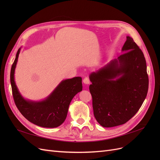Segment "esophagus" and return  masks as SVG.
<instances>
[{
  "instance_id": "esophagus-1",
  "label": "esophagus",
  "mask_w": 160,
  "mask_h": 160,
  "mask_svg": "<svg viewBox=\"0 0 160 160\" xmlns=\"http://www.w3.org/2000/svg\"><path fill=\"white\" fill-rule=\"evenodd\" d=\"M83 83L86 85H88L90 83V80L88 78V77H85L84 79H83Z\"/></svg>"
}]
</instances>
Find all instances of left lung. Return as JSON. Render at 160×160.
<instances>
[{"label":"left lung","mask_w":160,"mask_h":160,"mask_svg":"<svg viewBox=\"0 0 160 160\" xmlns=\"http://www.w3.org/2000/svg\"><path fill=\"white\" fill-rule=\"evenodd\" d=\"M124 53L89 75L93 114L104 128L122 125L133 118L146 99L149 85L143 53L132 37Z\"/></svg>","instance_id":"obj_1"}]
</instances>
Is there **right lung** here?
<instances>
[{"mask_svg":"<svg viewBox=\"0 0 160 160\" xmlns=\"http://www.w3.org/2000/svg\"><path fill=\"white\" fill-rule=\"evenodd\" d=\"M21 48H19L11 70V84L14 103L21 114L38 126L54 128L65 122L71 100L82 91V78L75 77L62 80L44 100L25 99L21 95L14 81V71Z\"/></svg>","mask_w":160,"mask_h":160,"instance_id":"obj_1","label":"right lung"}]
</instances>
